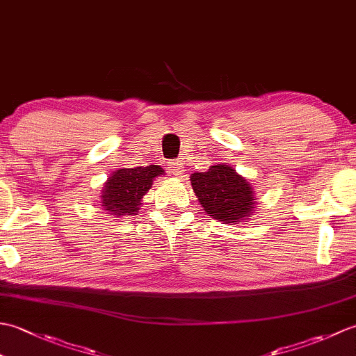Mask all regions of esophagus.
I'll list each match as a JSON object with an SVG mask.
<instances>
[{
  "instance_id": "esophagus-1",
  "label": "esophagus",
  "mask_w": 356,
  "mask_h": 356,
  "mask_svg": "<svg viewBox=\"0 0 356 356\" xmlns=\"http://www.w3.org/2000/svg\"><path fill=\"white\" fill-rule=\"evenodd\" d=\"M184 166H185V163H184V161H180V159H177V161L168 162V168L174 174V176H180V174H182V171H184Z\"/></svg>"
}]
</instances>
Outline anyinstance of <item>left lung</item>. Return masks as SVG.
Returning a JSON list of instances; mask_svg holds the SVG:
<instances>
[{
	"label": "left lung",
	"instance_id": "left-lung-1",
	"mask_svg": "<svg viewBox=\"0 0 356 356\" xmlns=\"http://www.w3.org/2000/svg\"><path fill=\"white\" fill-rule=\"evenodd\" d=\"M191 185L205 213L217 220L237 223L251 216L252 188L231 166L214 165L205 172H194Z\"/></svg>",
	"mask_w": 356,
	"mask_h": 356
}]
</instances>
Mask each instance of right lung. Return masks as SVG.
<instances>
[{
  "mask_svg": "<svg viewBox=\"0 0 356 356\" xmlns=\"http://www.w3.org/2000/svg\"><path fill=\"white\" fill-rule=\"evenodd\" d=\"M161 174H163V170L157 165L118 170L104 186L101 205L115 216L136 214L140 199L151 188L153 179Z\"/></svg>",
  "mask_w": 356,
  "mask_h": 356,
  "instance_id": "1",
  "label": "right lung"
}]
</instances>
